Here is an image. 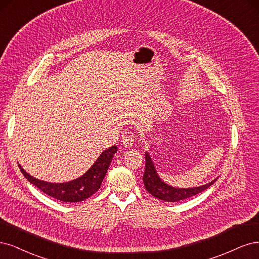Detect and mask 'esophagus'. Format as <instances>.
I'll return each mask as SVG.
<instances>
[{
    "instance_id": "1",
    "label": "esophagus",
    "mask_w": 259,
    "mask_h": 259,
    "mask_svg": "<svg viewBox=\"0 0 259 259\" xmlns=\"http://www.w3.org/2000/svg\"><path fill=\"white\" fill-rule=\"evenodd\" d=\"M135 141H136V136L133 135L132 132H128L126 136L122 138V144L124 147H132V145L135 144Z\"/></svg>"
}]
</instances>
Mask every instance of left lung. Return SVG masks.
Masks as SVG:
<instances>
[{"instance_id": "8db88e82", "label": "left lung", "mask_w": 259, "mask_h": 259, "mask_svg": "<svg viewBox=\"0 0 259 259\" xmlns=\"http://www.w3.org/2000/svg\"><path fill=\"white\" fill-rule=\"evenodd\" d=\"M219 178L214 179L212 182L207 183L205 185L190 188H177L164 183L157 173L155 164L152 160L151 156L145 153V171L143 175V182L146 190L149 194L156 197L157 199L163 200L166 202H178L181 200L193 197L197 194L202 193L203 190L207 189L211 185L218 181Z\"/></svg>"}]
</instances>
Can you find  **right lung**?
I'll use <instances>...</instances> for the list:
<instances>
[{
    "instance_id": "1",
    "label": "right lung",
    "mask_w": 259,
    "mask_h": 259,
    "mask_svg": "<svg viewBox=\"0 0 259 259\" xmlns=\"http://www.w3.org/2000/svg\"><path fill=\"white\" fill-rule=\"evenodd\" d=\"M116 152H117V146L116 145L105 149L85 174H82L76 180L66 183H49L37 180L24 171L20 164L18 165L24 178L31 184L43 191L44 194L63 202H79L84 201V200L97 193L102 184V181Z\"/></svg>"
}]
</instances>
